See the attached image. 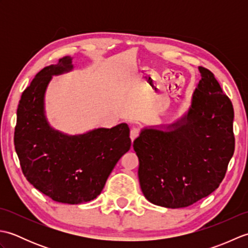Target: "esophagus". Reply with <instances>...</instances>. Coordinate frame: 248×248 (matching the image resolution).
<instances>
[{
  "label": "esophagus",
  "instance_id": "obj_1",
  "mask_svg": "<svg viewBox=\"0 0 248 248\" xmlns=\"http://www.w3.org/2000/svg\"><path fill=\"white\" fill-rule=\"evenodd\" d=\"M140 135V131L136 129V128H132L131 129V131H130V139H131V140H134L135 139H138V136Z\"/></svg>",
  "mask_w": 248,
  "mask_h": 248
}]
</instances>
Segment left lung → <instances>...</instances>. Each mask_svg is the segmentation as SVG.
<instances>
[{"label": "left lung", "mask_w": 248, "mask_h": 248, "mask_svg": "<svg viewBox=\"0 0 248 248\" xmlns=\"http://www.w3.org/2000/svg\"><path fill=\"white\" fill-rule=\"evenodd\" d=\"M198 69L187 114L166 130H141L133 141L141 192L161 207H188L214 192L234 152L232 103L211 71Z\"/></svg>", "instance_id": "left-lung-1"}]
</instances>
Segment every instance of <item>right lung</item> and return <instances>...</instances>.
Masks as SVG:
<instances>
[{
  "instance_id": "obj_1",
  "label": "right lung",
  "mask_w": 248,
  "mask_h": 248,
  "mask_svg": "<svg viewBox=\"0 0 248 248\" xmlns=\"http://www.w3.org/2000/svg\"><path fill=\"white\" fill-rule=\"evenodd\" d=\"M71 57L38 72L22 93L17 109L15 148L31 186L54 202L78 204L102 192L116 163L131 147L127 124L68 136L52 129L44 97L52 76L72 69Z\"/></svg>"
}]
</instances>
